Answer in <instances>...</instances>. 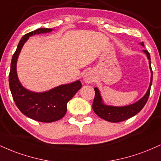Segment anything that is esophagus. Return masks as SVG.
Listing matches in <instances>:
<instances>
[{
	"label": "esophagus",
	"instance_id": "obj_1",
	"mask_svg": "<svg viewBox=\"0 0 161 161\" xmlns=\"http://www.w3.org/2000/svg\"><path fill=\"white\" fill-rule=\"evenodd\" d=\"M83 80H84V82L86 83H92L94 82L93 74H92L91 72H88V73H86V75H84Z\"/></svg>",
	"mask_w": 161,
	"mask_h": 161
}]
</instances>
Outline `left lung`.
Wrapping results in <instances>:
<instances>
[{
    "instance_id": "obj_1",
    "label": "left lung",
    "mask_w": 161,
    "mask_h": 161,
    "mask_svg": "<svg viewBox=\"0 0 161 161\" xmlns=\"http://www.w3.org/2000/svg\"><path fill=\"white\" fill-rule=\"evenodd\" d=\"M140 45L142 47H145L144 42H142ZM143 52L147 55V59L149 60V67H150L151 73L150 85H149L148 89H147L145 95L139 101H138L137 102L134 103L132 104H129L127 105V106L123 107L110 106V105H106L104 104L99 89L97 88H95V95L93 104H92V109H93L94 112L99 117L102 118V119H104L107 121L111 122V123H119V122L126 120V119H129V118L136 115L144 108V106L147 103V99H148L149 95H150L151 87V85H152L153 72L152 69H151V66L150 53H148V51H146V50H143Z\"/></svg>"
}]
</instances>
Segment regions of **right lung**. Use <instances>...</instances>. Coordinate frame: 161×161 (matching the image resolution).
Masks as SVG:
<instances>
[{"label": "right lung", "mask_w": 161, "mask_h": 161, "mask_svg": "<svg viewBox=\"0 0 161 161\" xmlns=\"http://www.w3.org/2000/svg\"><path fill=\"white\" fill-rule=\"evenodd\" d=\"M52 29L40 28L24 36L18 44L11 60L9 85L14 102L24 115L34 120L51 123L60 119L67 110L68 101L82 88L79 80L55 87L49 91L34 92L22 86L17 76L16 63L22 47L30 36L51 32Z\"/></svg>", "instance_id": "add662e5"}]
</instances>
